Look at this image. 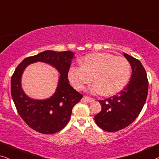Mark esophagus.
<instances>
[{
	"label": "esophagus",
	"mask_w": 159,
	"mask_h": 159,
	"mask_svg": "<svg viewBox=\"0 0 159 159\" xmlns=\"http://www.w3.org/2000/svg\"><path fill=\"white\" fill-rule=\"evenodd\" d=\"M82 99L84 100V101H86V102H90V103L94 102V101H95L94 98H90V97H88V96H84V97H83V98H82Z\"/></svg>",
	"instance_id": "esophagus-1"
}]
</instances>
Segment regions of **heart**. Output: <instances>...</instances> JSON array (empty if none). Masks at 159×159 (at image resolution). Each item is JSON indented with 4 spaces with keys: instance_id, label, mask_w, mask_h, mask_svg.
I'll use <instances>...</instances> for the list:
<instances>
[{
    "instance_id": "b5f03b06",
    "label": "heart",
    "mask_w": 159,
    "mask_h": 159,
    "mask_svg": "<svg viewBox=\"0 0 159 159\" xmlns=\"http://www.w3.org/2000/svg\"><path fill=\"white\" fill-rule=\"evenodd\" d=\"M80 63L81 66H71L68 72L70 82L77 90L84 89L93 80L95 83L90 88L92 92L111 96L120 92L131 76L129 61L110 53L90 54Z\"/></svg>"
}]
</instances>
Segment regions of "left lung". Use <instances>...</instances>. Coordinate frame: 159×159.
<instances>
[{"instance_id": "1", "label": "left lung", "mask_w": 159, "mask_h": 159, "mask_svg": "<svg viewBox=\"0 0 159 159\" xmlns=\"http://www.w3.org/2000/svg\"><path fill=\"white\" fill-rule=\"evenodd\" d=\"M132 69L131 80L115 96L100 100L102 111L94 117L96 124L104 131L115 132L132 123L146 102L148 80L145 68L139 60L123 53Z\"/></svg>"}]
</instances>
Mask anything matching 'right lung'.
I'll return each instance as SVG.
<instances>
[{
    "label": "right lung",
    "instance_id": "obj_1",
    "mask_svg": "<svg viewBox=\"0 0 159 159\" xmlns=\"http://www.w3.org/2000/svg\"><path fill=\"white\" fill-rule=\"evenodd\" d=\"M73 57L71 51H44L24 59L11 76V97L16 111L28 126L39 133L51 134L63 129L69 123L74 106L83 97L69 83L68 72ZM37 61L53 65L61 76L57 91L47 100H32L26 96L21 88L24 69Z\"/></svg>",
    "mask_w": 159,
    "mask_h": 159
}]
</instances>
